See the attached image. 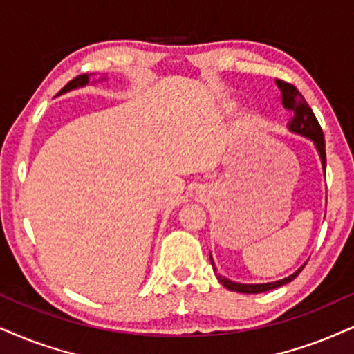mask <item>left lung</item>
<instances>
[{"mask_svg":"<svg viewBox=\"0 0 354 354\" xmlns=\"http://www.w3.org/2000/svg\"><path fill=\"white\" fill-rule=\"evenodd\" d=\"M276 84L281 90V97H282V104L286 110L290 111V121L287 123V128H289L290 133L300 134V136L308 138L310 141L315 144L318 156H320L322 160V167H326V152H325V138H324V131H322L320 124H318L315 115H313L312 108L308 106V103L305 102V98L300 95V91L295 88L292 84H287L283 80H276ZM210 261L213 269H215V264H213L212 254H210ZM305 266V264H304ZM304 266L300 269L295 270L294 274H290L289 277L281 279V281L276 282H268V283H239V282H233L230 279H226L223 276H218V281H220L228 290L233 292H239V294H261V292H268L272 289H277V287L286 286L294 281L295 277L299 276L300 270L304 269Z\"/></svg>","mask_w":354,"mask_h":354,"instance_id":"left-lung-1","label":"left lung"}]
</instances>
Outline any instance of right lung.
Instances as JSON below:
<instances>
[{"instance_id":"add662e5","label":"right lung","mask_w":354,"mask_h":354,"mask_svg":"<svg viewBox=\"0 0 354 354\" xmlns=\"http://www.w3.org/2000/svg\"><path fill=\"white\" fill-rule=\"evenodd\" d=\"M104 78H106V77H103L102 80H104ZM88 84H90V75H88V73H84V75H78V77L73 78V80L68 82V84L65 85L62 90H60V93H67V91L80 88V86H85Z\"/></svg>"}]
</instances>
